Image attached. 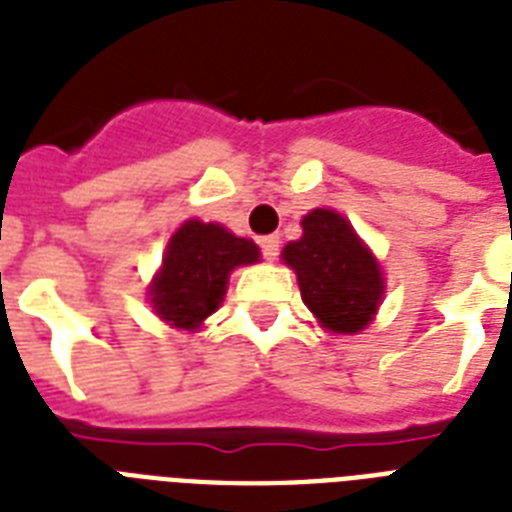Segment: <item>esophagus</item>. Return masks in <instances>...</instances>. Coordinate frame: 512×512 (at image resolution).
I'll use <instances>...</instances> for the list:
<instances>
[{"label": "esophagus", "instance_id": "esophagus-1", "mask_svg": "<svg viewBox=\"0 0 512 512\" xmlns=\"http://www.w3.org/2000/svg\"><path fill=\"white\" fill-rule=\"evenodd\" d=\"M260 252H263L265 260H276V255H279V236H263L260 239Z\"/></svg>", "mask_w": 512, "mask_h": 512}]
</instances>
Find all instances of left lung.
<instances>
[{
	"label": "left lung",
	"mask_w": 512,
	"mask_h": 512,
	"mask_svg": "<svg viewBox=\"0 0 512 512\" xmlns=\"http://www.w3.org/2000/svg\"><path fill=\"white\" fill-rule=\"evenodd\" d=\"M300 225L303 236L289 241L281 260L297 273L303 303L321 327L356 335L374 319L385 295L380 263L335 209H313Z\"/></svg>",
	"instance_id": "8db88e82"
}]
</instances>
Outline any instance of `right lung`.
<instances>
[{
    "mask_svg": "<svg viewBox=\"0 0 512 512\" xmlns=\"http://www.w3.org/2000/svg\"><path fill=\"white\" fill-rule=\"evenodd\" d=\"M257 260L255 241L233 236L217 223L185 220L172 233L162 268L148 287V300L170 327L193 332L220 308L233 268Z\"/></svg>",
    "mask_w": 512,
    "mask_h": 512,
    "instance_id": "obj_1",
    "label": "right lung"
}]
</instances>
